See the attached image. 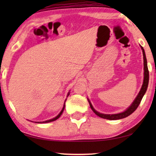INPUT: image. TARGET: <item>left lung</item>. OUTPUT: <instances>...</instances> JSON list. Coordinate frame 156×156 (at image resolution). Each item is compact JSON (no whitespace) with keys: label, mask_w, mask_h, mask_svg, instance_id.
<instances>
[{"label":"left lung","mask_w":156,"mask_h":156,"mask_svg":"<svg viewBox=\"0 0 156 156\" xmlns=\"http://www.w3.org/2000/svg\"><path fill=\"white\" fill-rule=\"evenodd\" d=\"M142 50V54H143V58H144V81H143V84H142V88L140 91L139 94L138 96H137L136 98L134 100L133 103L131 104V105L127 109L122 113H117V114H103V113H100L99 112H96V110L94 109V107H92V105L91 104V102H89V105H90V107L91 108V109L93 110V112L96 113L97 115H98L99 117L102 118H105V119H107V120H119V119H122V118H126L129 116V115H131L132 113H133L135 112L136 109L138 108L139 106L141 100L143 98L144 95L145 94V92L147 91V89L148 87V84H149V69H148V67H147V58H146V56H145V52L144 50L143 49V47H141Z\"/></svg>","instance_id":"1"}]
</instances>
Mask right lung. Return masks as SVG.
Listing matches in <instances>:
<instances>
[{"label":"right lung","mask_w":156,"mask_h":156,"mask_svg":"<svg viewBox=\"0 0 156 156\" xmlns=\"http://www.w3.org/2000/svg\"><path fill=\"white\" fill-rule=\"evenodd\" d=\"M68 96H69V94H68ZM65 105H64V107H63V108H62V111L61 112H60V113H59L58 115L56 117H55L54 118H53V119H51V120H46V121H44V122H38V123H47V122H52V121H54V120H57L58 118H60V116L62 115V112H63V111H64V109H65Z\"/></svg>","instance_id":"add662e5"}]
</instances>
